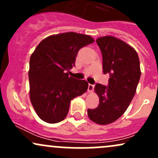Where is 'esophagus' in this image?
<instances>
[{
	"label": "esophagus",
	"instance_id": "obj_1",
	"mask_svg": "<svg viewBox=\"0 0 158 158\" xmlns=\"http://www.w3.org/2000/svg\"><path fill=\"white\" fill-rule=\"evenodd\" d=\"M94 88V85L88 84V92H92V91H93Z\"/></svg>",
	"mask_w": 158,
	"mask_h": 158
}]
</instances>
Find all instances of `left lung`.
I'll return each mask as SVG.
<instances>
[{"instance_id": "8db88e82", "label": "left lung", "mask_w": 158, "mask_h": 158, "mask_svg": "<svg viewBox=\"0 0 158 158\" xmlns=\"http://www.w3.org/2000/svg\"><path fill=\"white\" fill-rule=\"evenodd\" d=\"M102 52L103 73L109 74L108 86L97 83L95 92L99 104L88 109L89 118L94 123L107 125L124 114L136 93L140 78L138 55L135 49L112 36L97 39Z\"/></svg>"}]
</instances>
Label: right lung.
<instances>
[{
    "label": "right lung",
    "instance_id": "1",
    "mask_svg": "<svg viewBox=\"0 0 158 158\" xmlns=\"http://www.w3.org/2000/svg\"><path fill=\"white\" fill-rule=\"evenodd\" d=\"M94 42L89 35L65 32L46 38L30 56L29 81L32 105L44 122L66 117L71 99L82 95L88 83L70 77L79 50Z\"/></svg>",
    "mask_w": 158,
    "mask_h": 158
}]
</instances>
